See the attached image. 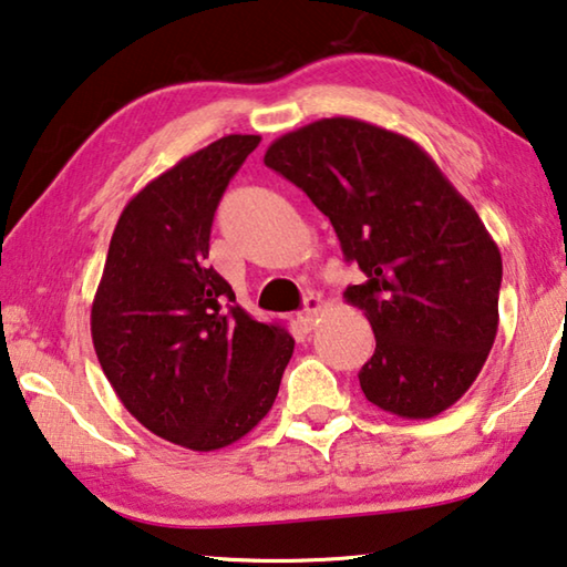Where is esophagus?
I'll use <instances>...</instances> for the list:
<instances>
[{
    "label": "esophagus",
    "instance_id": "1",
    "mask_svg": "<svg viewBox=\"0 0 567 567\" xmlns=\"http://www.w3.org/2000/svg\"><path fill=\"white\" fill-rule=\"evenodd\" d=\"M322 307H324V300L320 295H310L305 300V310L297 315V320H300V324L302 328H307V330H312V324H315V320H318V315L322 312Z\"/></svg>",
    "mask_w": 567,
    "mask_h": 567
}]
</instances>
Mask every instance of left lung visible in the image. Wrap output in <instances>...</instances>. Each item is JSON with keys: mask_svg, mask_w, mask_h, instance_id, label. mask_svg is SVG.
<instances>
[{"mask_svg": "<svg viewBox=\"0 0 567 567\" xmlns=\"http://www.w3.org/2000/svg\"><path fill=\"white\" fill-rule=\"evenodd\" d=\"M265 165L300 187L358 262L344 300L375 332L360 388L427 420L465 395L497 334L503 260L473 205L405 134L330 117L277 137Z\"/></svg>", "mask_w": 567, "mask_h": 567, "instance_id": "left-lung-1", "label": "left lung"}]
</instances>
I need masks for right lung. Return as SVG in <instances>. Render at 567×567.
<instances>
[{
	"label": "right lung",
	"instance_id": "right-lung-1",
	"mask_svg": "<svg viewBox=\"0 0 567 567\" xmlns=\"http://www.w3.org/2000/svg\"><path fill=\"white\" fill-rule=\"evenodd\" d=\"M260 134H227L134 195L92 302V342L122 405L197 453L237 443L280 390L295 340L257 322L205 260L215 209Z\"/></svg>",
	"mask_w": 567,
	"mask_h": 567
}]
</instances>
